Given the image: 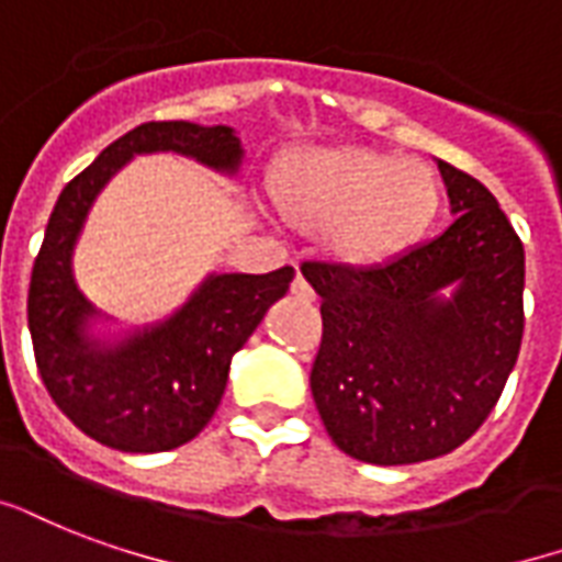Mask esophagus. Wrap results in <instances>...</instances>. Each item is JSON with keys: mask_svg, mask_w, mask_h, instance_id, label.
I'll use <instances>...</instances> for the list:
<instances>
[{"mask_svg": "<svg viewBox=\"0 0 562 562\" xmlns=\"http://www.w3.org/2000/svg\"><path fill=\"white\" fill-rule=\"evenodd\" d=\"M293 293H296L299 299H314V290H311V284L305 281V276L293 278Z\"/></svg>", "mask_w": 562, "mask_h": 562, "instance_id": "obj_1", "label": "esophagus"}]
</instances>
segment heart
Here are the masks:
<instances>
[{
    "label": "heart",
    "instance_id": "obj_1",
    "mask_svg": "<svg viewBox=\"0 0 562 562\" xmlns=\"http://www.w3.org/2000/svg\"><path fill=\"white\" fill-rule=\"evenodd\" d=\"M276 201L296 227L331 234L346 263L379 266L420 243L436 222L441 180L420 159L316 147L278 168Z\"/></svg>",
    "mask_w": 562,
    "mask_h": 562
}]
</instances>
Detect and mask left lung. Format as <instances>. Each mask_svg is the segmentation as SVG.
Masks as SVG:
<instances>
[{"label": "left lung", "mask_w": 562, "mask_h": 562, "mask_svg": "<svg viewBox=\"0 0 562 562\" xmlns=\"http://www.w3.org/2000/svg\"><path fill=\"white\" fill-rule=\"evenodd\" d=\"M453 225L379 266L302 263L323 299L316 412L346 457L412 465L474 436L525 331V248L486 186L438 162ZM458 293L437 299L441 285Z\"/></svg>", "instance_id": "obj_1"}]
</instances>
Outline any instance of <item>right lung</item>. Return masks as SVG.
I'll use <instances>...</instances> for the list:
<instances>
[{
	"instance_id": "1",
	"label": "right lung",
	"mask_w": 562,
	"mask_h": 562,
	"mask_svg": "<svg viewBox=\"0 0 562 562\" xmlns=\"http://www.w3.org/2000/svg\"><path fill=\"white\" fill-rule=\"evenodd\" d=\"M177 150L236 171L239 138L231 126L150 121L105 147L61 189L29 284V331L46 391L86 436L124 453H159L192 441L216 415L227 370L272 302L284 296L293 266L266 276H213L168 323L115 349L86 344L94 314L76 290L70 255L88 206L133 154Z\"/></svg>"
}]
</instances>
